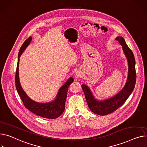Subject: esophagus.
<instances>
[{
	"label": "esophagus",
	"mask_w": 147,
	"mask_h": 147,
	"mask_svg": "<svg viewBox=\"0 0 147 147\" xmlns=\"http://www.w3.org/2000/svg\"><path fill=\"white\" fill-rule=\"evenodd\" d=\"M76 77L77 78H80V77H82V73L79 71H77L76 73Z\"/></svg>",
	"instance_id": "34e87169"
}]
</instances>
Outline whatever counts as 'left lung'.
<instances>
[{
	"label": "left lung",
	"mask_w": 147,
	"mask_h": 147,
	"mask_svg": "<svg viewBox=\"0 0 147 147\" xmlns=\"http://www.w3.org/2000/svg\"><path fill=\"white\" fill-rule=\"evenodd\" d=\"M116 40L122 46L123 51L128 63V79L122 90L110 99L99 101L94 98L89 87L84 84L82 85L86 100L90 111L94 113L102 116L111 113L121 107L132 93L136 83L135 60L134 54L126 44L123 38L118 36L116 38Z\"/></svg>",
	"instance_id": "8db88e82"
}]
</instances>
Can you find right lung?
Masks as SVG:
<instances>
[{
	"instance_id": "obj_1",
	"label": "right lung",
	"mask_w": 147,
	"mask_h": 147,
	"mask_svg": "<svg viewBox=\"0 0 147 147\" xmlns=\"http://www.w3.org/2000/svg\"><path fill=\"white\" fill-rule=\"evenodd\" d=\"M32 40V37L30 36L24 42L20 48L18 54V60L15 75V85L17 92L20 96L22 101L24 103L26 108L34 114L48 119H55L59 117L64 111L65 103L67 97L68 87L70 84L74 82L73 77H70L66 83L60 88L58 92L56 99L49 103H41L36 102L31 99L23 90L21 86L19 79V57H21L22 53L29 44Z\"/></svg>"
}]
</instances>
